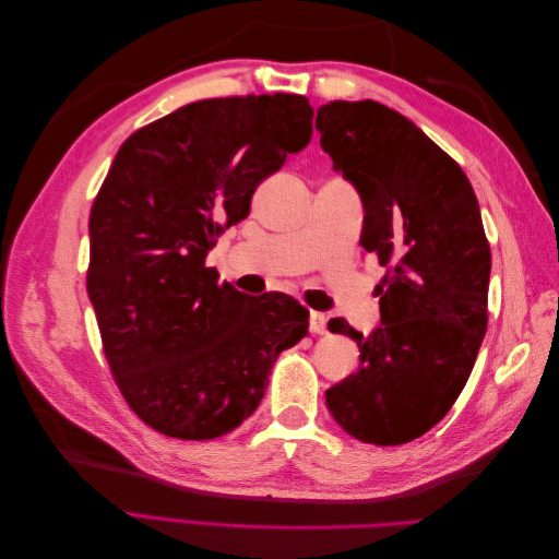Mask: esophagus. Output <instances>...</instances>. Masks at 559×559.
<instances>
[{"label":"esophagus","instance_id":"esophagus-1","mask_svg":"<svg viewBox=\"0 0 559 559\" xmlns=\"http://www.w3.org/2000/svg\"><path fill=\"white\" fill-rule=\"evenodd\" d=\"M329 319H326V314H321V312H310V331L314 333V335H324L326 331H329Z\"/></svg>","mask_w":559,"mask_h":559}]
</instances>
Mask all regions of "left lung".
<instances>
[{
	"instance_id": "8db88e82",
	"label": "left lung",
	"mask_w": 559,
	"mask_h": 559,
	"mask_svg": "<svg viewBox=\"0 0 559 559\" xmlns=\"http://www.w3.org/2000/svg\"><path fill=\"white\" fill-rule=\"evenodd\" d=\"M317 130L361 195V247L386 267L373 333L329 321L359 345L361 364L326 389V405L364 443H411L462 394L487 331L492 253L478 200L456 160L373 99L321 105Z\"/></svg>"
}]
</instances>
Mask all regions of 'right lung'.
<instances>
[{
  "label": "right lung",
  "mask_w": 559,
  "mask_h": 559,
  "mask_svg": "<svg viewBox=\"0 0 559 559\" xmlns=\"http://www.w3.org/2000/svg\"><path fill=\"white\" fill-rule=\"evenodd\" d=\"M302 95L186 105L132 132L91 210L86 286L103 349L144 425L218 438L259 408L280 352L308 335L292 296H245L205 267L259 183L312 138Z\"/></svg>",
  "instance_id": "obj_1"
}]
</instances>
